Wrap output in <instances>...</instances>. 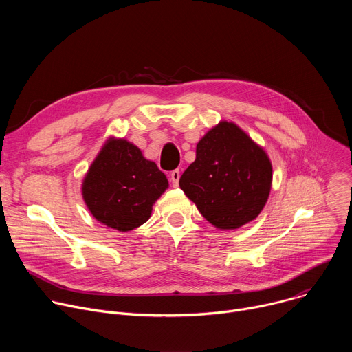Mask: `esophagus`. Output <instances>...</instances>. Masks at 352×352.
Returning <instances> with one entry per match:
<instances>
[{"label":"esophagus","mask_w":352,"mask_h":352,"mask_svg":"<svg viewBox=\"0 0 352 352\" xmlns=\"http://www.w3.org/2000/svg\"><path fill=\"white\" fill-rule=\"evenodd\" d=\"M179 177H181L179 170H174V171H171V174H170V181H171V184H173V186H174V188H177V186H178Z\"/></svg>","instance_id":"1"}]
</instances>
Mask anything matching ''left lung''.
Masks as SVG:
<instances>
[{
	"instance_id": "left-lung-1",
	"label": "left lung",
	"mask_w": 352,
	"mask_h": 352,
	"mask_svg": "<svg viewBox=\"0 0 352 352\" xmlns=\"http://www.w3.org/2000/svg\"><path fill=\"white\" fill-rule=\"evenodd\" d=\"M272 181L265 148L236 124L220 121L197 142L196 159L179 186L210 224L230 231L261 214Z\"/></svg>"
}]
</instances>
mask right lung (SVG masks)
Returning a JSON list of instances; mask_svg holds the SVG:
<instances>
[{"label":"right lung","mask_w":352,"mask_h":352,"mask_svg":"<svg viewBox=\"0 0 352 352\" xmlns=\"http://www.w3.org/2000/svg\"><path fill=\"white\" fill-rule=\"evenodd\" d=\"M168 188L155 162L124 138L110 136L82 181V197L91 216L121 232L144 224Z\"/></svg>","instance_id":"1"}]
</instances>
